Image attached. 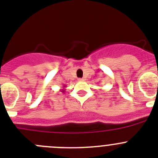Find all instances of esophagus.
Here are the masks:
<instances>
[{
	"instance_id": "34e87169",
	"label": "esophagus",
	"mask_w": 158,
	"mask_h": 158,
	"mask_svg": "<svg viewBox=\"0 0 158 158\" xmlns=\"http://www.w3.org/2000/svg\"><path fill=\"white\" fill-rule=\"evenodd\" d=\"M78 81H85V78H79V79H78Z\"/></svg>"
}]
</instances>
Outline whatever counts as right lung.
Instances as JSON below:
<instances>
[{"mask_svg":"<svg viewBox=\"0 0 158 158\" xmlns=\"http://www.w3.org/2000/svg\"><path fill=\"white\" fill-rule=\"evenodd\" d=\"M65 87H66V86H63V87H62V88H63V89H60V92H62V93H65Z\"/></svg>","mask_w":158,"mask_h":158,"instance_id":"1","label":"right lung"}]
</instances>
